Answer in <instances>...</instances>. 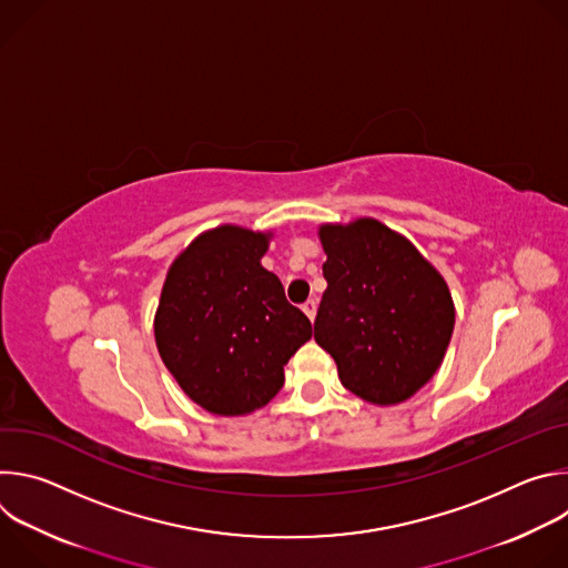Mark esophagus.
<instances>
[{"mask_svg":"<svg viewBox=\"0 0 568 568\" xmlns=\"http://www.w3.org/2000/svg\"><path fill=\"white\" fill-rule=\"evenodd\" d=\"M303 312L307 314L310 321H314V316H316V301H314V298L305 301V303H303Z\"/></svg>","mask_w":568,"mask_h":568,"instance_id":"obj_1","label":"esophagus"}]
</instances>
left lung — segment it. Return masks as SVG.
Here are the masks:
<instances>
[{
    "label": "left lung",
    "mask_w": 568,
    "mask_h": 568,
    "mask_svg": "<svg viewBox=\"0 0 568 568\" xmlns=\"http://www.w3.org/2000/svg\"><path fill=\"white\" fill-rule=\"evenodd\" d=\"M323 292L314 339L342 384L373 404L409 399L438 371L454 331L443 276L407 237L377 220L318 229Z\"/></svg>",
    "instance_id": "8db88e82"
}]
</instances>
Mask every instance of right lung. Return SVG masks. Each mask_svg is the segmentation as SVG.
Masks as SVG:
<instances>
[{"mask_svg":"<svg viewBox=\"0 0 568 568\" xmlns=\"http://www.w3.org/2000/svg\"><path fill=\"white\" fill-rule=\"evenodd\" d=\"M270 233L217 226L171 265L154 316L161 359L217 416L252 414L281 390L283 366L312 337L310 318L261 265Z\"/></svg>","mask_w":568,"mask_h":568,"instance_id":"add662e5","label":"right lung"}]
</instances>
